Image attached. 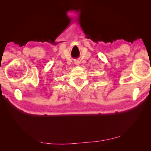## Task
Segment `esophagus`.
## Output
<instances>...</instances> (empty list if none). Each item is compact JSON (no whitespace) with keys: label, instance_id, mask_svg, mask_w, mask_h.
<instances>
[{"label":"esophagus","instance_id":"1","mask_svg":"<svg viewBox=\"0 0 151 151\" xmlns=\"http://www.w3.org/2000/svg\"><path fill=\"white\" fill-rule=\"evenodd\" d=\"M75 64H76V65H78V64H79L78 61H75Z\"/></svg>","mask_w":151,"mask_h":151}]
</instances>
